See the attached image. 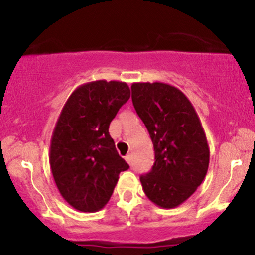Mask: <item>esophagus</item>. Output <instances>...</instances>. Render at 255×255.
I'll return each instance as SVG.
<instances>
[{
  "label": "esophagus",
  "instance_id": "esophagus-1",
  "mask_svg": "<svg viewBox=\"0 0 255 255\" xmlns=\"http://www.w3.org/2000/svg\"><path fill=\"white\" fill-rule=\"evenodd\" d=\"M126 161H127L128 163H129V165H132V155L130 154H128V155H126Z\"/></svg>",
  "mask_w": 255,
  "mask_h": 255
}]
</instances>
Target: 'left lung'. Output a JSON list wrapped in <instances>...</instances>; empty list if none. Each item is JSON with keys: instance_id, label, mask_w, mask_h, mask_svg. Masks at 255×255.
I'll list each match as a JSON object with an SVG mask.
<instances>
[{"instance_id": "left-lung-1", "label": "left lung", "mask_w": 255, "mask_h": 255, "mask_svg": "<svg viewBox=\"0 0 255 255\" xmlns=\"http://www.w3.org/2000/svg\"><path fill=\"white\" fill-rule=\"evenodd\" d=\"M132 101L155 150L151 171L140 177L143 191L160 208H176L208 172L210 151L202 123L188 98L166 83H133Z\"/></svg>"}]
</instances>
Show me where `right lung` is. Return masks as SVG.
Segmentation results:
<instances>
[{"mask_svg":"<svg viewBox=\"0 0 255 255\" xmlns=\"http://www.w3.org/2000/svg\"><path fill=\"white\" fill-rule=\"evenodd\" d=\"M130 98L127 83L95 80L77 88L64 104L51 136L50 167L63 199L83 213L107 204L122 171L109 126Z\"/></svg>","mask_w":255,"mask_h":255,"instance_id":"right-lung-1","label":"right lung"}]
</instances>
